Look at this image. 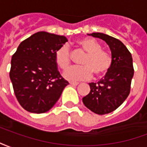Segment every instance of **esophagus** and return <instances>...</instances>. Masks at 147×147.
<instances>
[{
  "label": "esophagus",
  "mask_w": 147,
  "mask_h": 147,
  "mask_svg": "<svg viewBox=\"0 0 147 147\" xmlns=\"http://www.w3.org/2000/svg\"><path fill=\"white\" fill-rule=\"evenodd\" d=\"M71 85H73V86H77V85H79V83H77V82H70Z\"/></svg>",
  "instance_id": "1"
}]
</instances>
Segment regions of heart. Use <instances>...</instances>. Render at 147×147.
<instances>
[{"label":"heart","instance_id":"b5f03b06","mask_svg":"<svg viewBox=\"0 0 147 147\" xmlns=\"http://www.w3.org/2000/svg\"><path fill=\"white\" fill-rule=\"evenodd\" d=\"M80 49L86 53L81 61L80 67H71L64 73V77L68 80H90L94 75V78H101L110 69L113 59L108 53L102 50V45L96 40L90 38H83L77 42ZM56 64L61 70L65 71L71 64V53L67 44L61 45L55 52Z\"/></svg>","mask_w":147,"mask_h":147}]
</instances>
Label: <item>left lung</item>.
Returning a JSON list of instances; mask_svg holds the SVG:
<instances>
[{
    "label": "left lung",
    "mask_w": 147,
    "mask_h": 147,
    "mask_svg": "<svg viewBox=\"0 0 147 147\" xmlns=\"http://www.w3.org/2000/svg\"><path fill=\"white\" fill-rule=\"evenodd\" d=\"M90 35L105 41L112 53L110 69L97 83H89L90 91L83 98L86 108L94 113L104 115L116 110L129 95L134 76L132 57L126 46L113 37L102 33Z\"/></svg>",
    "instance_id": "1"
}]
</instances>
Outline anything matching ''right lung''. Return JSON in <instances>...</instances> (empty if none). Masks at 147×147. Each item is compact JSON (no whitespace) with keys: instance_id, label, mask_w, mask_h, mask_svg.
Returning a JSON list of instances; mask_svg holds the SVG:
<instances>
[{"instance_id":"1","label":"right lung","mask_w":147,"mask_h":147,"mask_svg":"<svg viewBox=\"0 0 147 147\" xmlns=\"http://www.w3.org/2000/svg\"><path fill=\"white\" fill-rule=\"evenodd\" d=\"M66 37L40 31L25 39L12 55L9 76L15 95L25 110L49 111L69 84L58 71L55 52Z\"/></svg>"}]
</instances>
